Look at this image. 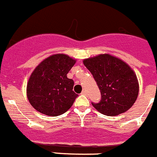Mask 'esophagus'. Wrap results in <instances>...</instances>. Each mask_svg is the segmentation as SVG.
<instances>
[{
	"instance_id": "esophagus-1",
	"label": "esophagus",
	"mask_w": 157,
	"mask_h": 157,
	"mask_svg": "<svg viewBox=\"0 0 157 157\" xmlns=\"http://www.w3.org/2000/svg\"><path fill=\"white\" fill-rule=\"evenodd\" d=\"M82 95H86L87 92L86 90H83L82 92Z\"/></svg>"
}]
</instances>
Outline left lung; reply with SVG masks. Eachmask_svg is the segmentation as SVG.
I'll return each instance as SVG.
<instances>
[{
    "label": "left lung",
    "instance_id": "8db88e82",
    "mask_svg": "<svg viewBox=\"0 0 157 157\" xmlns=\"http://www.w3.org/2000/svg\"><path fill=\"white\" fill-rule=\"evenodd\" d=\"M101 91L100 102L93 106L101 114L115 116L127 112L137 100L139 86L128 64L109 54H101L83 60Z\"/></svg>",
    "mask_w": 157,
    "mask_h": 157
}]
</instances>
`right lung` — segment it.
Listing matches in <instances>:
<instances>
[{"label": "right lung", "instance_id": "right-lung-1", "mask_svg": "<svg viewBox=\"0 0 157 157\" xmlns=\"http://www.w3.org/2000/svg\"><path fill=\"white\" fill-rule=\"evenodd\" d=\"M75 62L67 55L55 54L44 59L32 72L27 95L37 112L57 116L72 106L78 94L73 91L74 81L67 75Z\"/></svg>", "mask_w": 157, "mask_h": 157}]
</instances>
